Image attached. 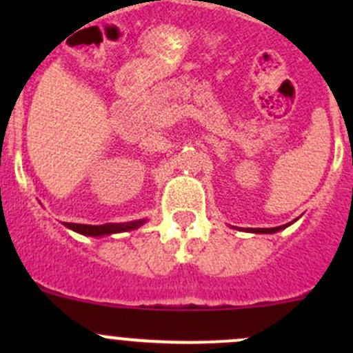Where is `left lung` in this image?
<instances>
[{"instance_id":"left-lung-1","label":"left lung","mask_w":353,"mask_h":353,"mask_svg":"<svg viewBox=\"0 0 353 353\" xmlns=\"http://www.w3.org/2000/svg\"><path fill=\"white\" fill-rule=\"evenodd\" d=\"M288 225H292V222L285 223V225H280V227H272V229H244V230L245 232H252V234H275V232H279V230H283Z\"/></svg>"}]
</instances>
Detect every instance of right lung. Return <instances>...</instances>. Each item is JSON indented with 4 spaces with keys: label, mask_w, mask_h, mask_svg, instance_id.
<instances>
[{
    "label": "right lung",
    "mask_w": 353,
    "mask_h": 353,
    "mask_svg": "<svg viewBox=\"0 0 353 353\" xmlns=\"http://www.w3.org/2000/svg\"><path fill=\"white\" fill-rule=\"evenodd\" d=\"M147 222V219L141 220H131V222L124 223H104V225H85V223H65L68 229H71L73 232L81 234V236L88 237H104L110 236V234H121L128 232V230H134L138 227H141Z\"/></svg>",
    "instance_id": "add662e5"
}]
</instances>
